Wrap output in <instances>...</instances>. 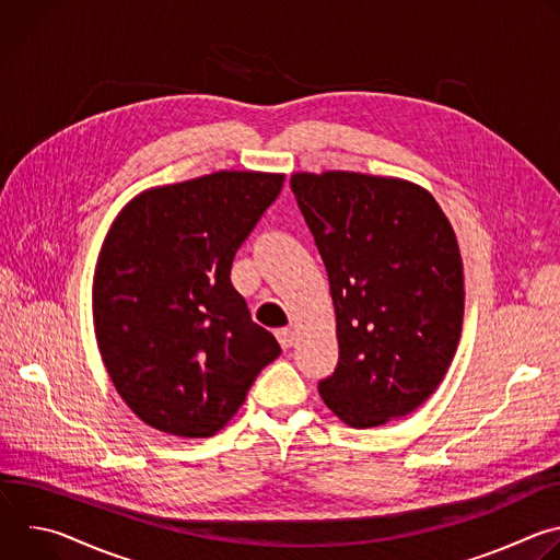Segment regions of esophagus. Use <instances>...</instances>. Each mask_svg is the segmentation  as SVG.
I'll return each mask as SVG.
<instances>
[{"label":"esophagus","mask_w":560,"mask_h":560,"mask_svg":"<svg viewBox=\"0 0 560 560\" xmlns=\"http://www.w3.org/2000/svg\"><path fill=\"white\" fill-rule=\"evenodd\" d=\"M277 341L281 343V348H283V350H288V348H292V346H294V341H296V332H294L292 328H281V330H277Z\"/></svg>","instance_id":"34e87169"}]
</instances>
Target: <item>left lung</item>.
<instances>
[{"label":"left lung","mask_w":560,"mask_h":560,"mask_svg":"<svg viewBox=\"0 0 560 560\" xmlns=\"http://www.w3.org/2000/svg\"><path fill=\"white\" fill-rule=\"evenodd\" d=\"M337 314L339 363L318 381L352 428L415 412L443 381L463 326V264L434 197L361 173L292 175Z\"/></svg>","instance_id":"left-lung-1"}]
</instances>
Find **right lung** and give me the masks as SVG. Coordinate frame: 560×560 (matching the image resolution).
Wrapping results in <instances>:
<instances>
[{"label":"right lung","mask_w":560,"mask_h":560,"mask_svg":"<svg viewBox=\"0 0 560 560\" xmlns=\"http://www.w3.org/2000/svg\"><path fill=\"white\" fill-rule=\"evenodd\" d=\"M283 175L212 173L135 197L95 272V332L128 408L188 439L219 432L281 348L230 281Z\"/></svg>","instance_id":"1"}]
</instances>
